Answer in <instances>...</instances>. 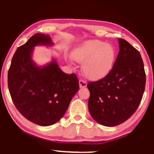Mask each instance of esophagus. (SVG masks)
I'll return each instance as SVG.
<instances>
[{"label":"esophagus","instance_id":"esophagus-1","mask_svg":"<svg viewBox=\"0 0 154 154\" xmlns=\"http://www.w3.org/2000/svg\"><path fill=\"white\" fill-rule=\"evenodd\" d=\"M79 86L80 88H84V87L87 86L86 82L84 81V80H79Z\"/></svg>","mask_w":154,"mask_h":154}]
</instances>
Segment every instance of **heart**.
<instances>
[{"instance_id": "heart-1", "label": "heart", "mask_w": 154, "mask_h": 154, "mask_svg": "<svg viewBox=\"0 0 154 154\" xmlns=\"http://www.w3.org/2000/svg\"><path fill=\"white\" fill-rule=\"evenodd\" d=\"M72 56L82 63V70L89 79L99 80L112 70L116 58V49L112 45L99 40H89L76 47Z\"/></svg>"}]
</instances>
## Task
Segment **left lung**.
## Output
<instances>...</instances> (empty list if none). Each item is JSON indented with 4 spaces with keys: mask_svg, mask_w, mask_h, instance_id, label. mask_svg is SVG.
<instances>
[{
    "mask_svg": "<svg viewBox=\"0 0 154 154\" xmlns=\"http://www.w3.org/2000/svg\"><path fill=\"white\" fill-rule=\"evenodd\" d=\"M118 43L120 50L110 72L87 84L89 113L97 122L107 127L128 120L138 109L145 88L140 52L124 39L118 38Z\"/></svg>",
    "mask_w": 154,
    "mask_h": 154,
    "instance_id": "left-lung-1",
    "label": "left lung"
}]
</instances>
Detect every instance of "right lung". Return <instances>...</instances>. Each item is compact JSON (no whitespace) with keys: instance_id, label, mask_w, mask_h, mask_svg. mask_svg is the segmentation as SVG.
<instances>
[{"instance_id":"obj_1","label":"right lung","mask_w":154,"mask_h":154,"mask_svg":"<svg viewBox=\"0 0 154 154\" xmlns=\"http://www.w3.org/2000/svg\"><path fill=\"white\" fill-rule=\"evenodd\" d=\"M52 45L49 35H33L16 49L8 71V88L14 105L25 118L41 126L58 122L79 89L76 75L64 73L55 60L43 67L32 60L35 46Z\"/></svg>"}]
</instances>
